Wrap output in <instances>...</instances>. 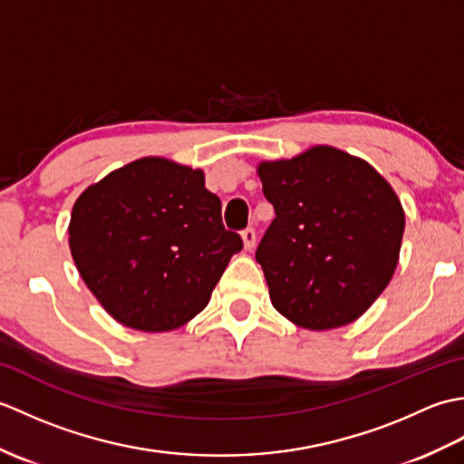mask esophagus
<instances>
[{"mask_svg": "<svg viewBox=\"0 0 464 464\" xmlns=\"http://www.w3.org/2000/svg\"><path fill=\"white\" fill-rule=\"evenodd\" d=\"M241 239H243L245 249L251 251L255 247V243H257V233H255V229H251V227H247V229L241 233Z\"/></svg>", "mask_w": 464, "mask_h": 464, "instance_id": "1", "label": "esophagus"}]
</instances>
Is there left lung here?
Instances as JSON below:
<instances>
[{
  "label": "left lung",
  "mask_w": 464,
  "mask_h": 464,
  "mask_svg": "<svg viewBox=\"0 0 464 464\" xmlns=\"http://www.w3.org/2000/svg\"><path fill=\"white\" fill-rule=\"evenodd\" d=\"M257 175L277 215L255 253L273 307L309 331L357 321L397 269V193L372 165L331 145L261 161Z\"/></svg>",
  "instance_id": "left-lung-1"
}]
</instances>
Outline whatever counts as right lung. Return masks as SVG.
Listing matches in <instances>:
<instances>
[{"mask_svg":"<svg viewBox=\"0 0 464 464\" xmlns=\"http://www.w3.org/2000/svg\"><path fill=\"white\" fill-rule=\"evenodd\" d=\"M67 231L95 299L117 323L145 333L173 331L199 314L243 249L223 227L203 171L165 157H141L87 187Z\"/></svg>","mask_w":464,"mask_h":464,"instance_id":"right-lung-1","label":"right lung"}]
</instances>
